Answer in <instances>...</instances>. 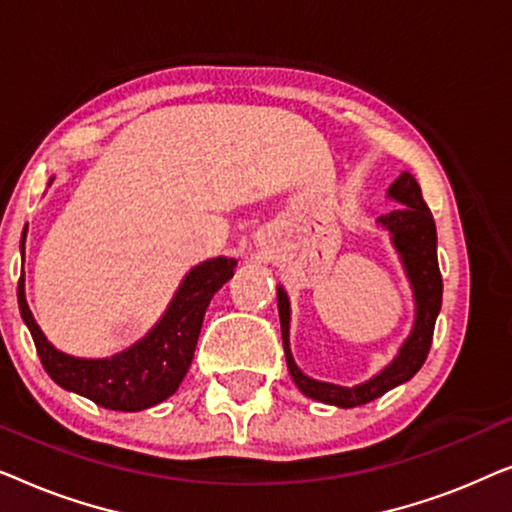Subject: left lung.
I'll return each mask as SVG.
<instances>
[{
    "instance_id": "8db88e82",
    "label": "left lung",
    "mask_w": 512,
    "mask_h": 512,
    "mask_svg": "<svg viewBox=\"0 0 512 512\" xmlns=\"http://www.w3.org/2000/svg\"><path fill=\"white\" fill-rule=\"evenodd\" d=\"M389 195L401 205L391 209L389 214L380 216V223L389 230L394 237V247L403 258L405 270H408L410 284L415 289L417 300V319L415 328H412L410 338L405 340L401 347V354L396 356L394 363L375 375L373 380L359 384V387H335L328 382H317L305 373H300L291 356L289 347V298L282 289H277V307H279V321H282V342L286 354V366L296 382V387L303 391L305 396L314 398V401L338 405V408H356V405L370 403L389 389L398 387V384L408 382L419 368L424 366L426 356H429L433 328H436V319L440 312V303H443V277H440L438 268V254H436V221H433L431 209L426 207L422 198V188H419L417 179L410 172H403L389 188Z\"/></svg>"
}]
</instances>
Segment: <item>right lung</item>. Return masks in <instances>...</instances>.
Listing matches in <instances>:
<instances>
[{
    "instance_id": "right-lung-1",
    "label": "right lung",
    "mask_w": 512,
    "mask_h": 512,
    "mask_svg": "<svg viewBox=\"0 0 512 512\" xmlns=\"http://www.w3.org/2000/svg\"><path fill=\"white\" fill-rule=\"evenodd\" d=\"M25 256V233L20 240ZM233 258H212L188 272L177 296L156 328L111 359H74L55 349L34 321L25 300V279H18L20 317L30 328L41 366L62 389L90 398L109 410L137 412L170 398L191 368L209 300L233 277Z\"/></svg>"
}]
</instances>
